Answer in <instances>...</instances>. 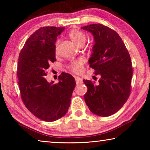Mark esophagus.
<instances>
[{"label": "esophagus", "instance_id": "1", "mask_svg": "<svg viewBox=\"0 0 150 150\" xmlns=\"http://www.w3.org/2000/svg\"><path fill=\"white\" fill-rule=\"evenodd\" d=\"M75 82L77 84H80V83H83V79L80 77H75Z\"/></svg>", "mask_w": 150, "mask_h": 150}]
</instances>
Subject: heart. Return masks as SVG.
Masks as SVG:
<instances>
[{
  "label": "heart",
  "mask_w": 150,
  "mask_h": 150,
  "mask_svg": "<svg viewBox=\"0 0 150 150\" xmlns=\"http://www.w3.org/2000/svg\"><path fill=\"white\" fill-rule=\"evenodd\" d=\"M68 37L69 38L70 40H71L73 43H74L75 45L78 46H82L85 44L86 40L87 39V36L85 33L79 30L73 29L70 30L68 33ZM55 53H57V47L56 45L55 47ZM83 65H84V61L83 59H78L75 62L71 63V64L69 65V69L72 72L77 73H81L83 71Z\"/></svg>",
  "instance_id": "obj_1"
}]
</instances>
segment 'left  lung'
<instances>
[{
  "mask_svg": "<svg viewBox=\"0 0 150 150\" xmlns=\"http://www.w3.org/2000/svg\"><path fill=\"white\" fill-rule=\"evenodd\" d=\"M94 36L95 45L88 60L98 83L83 80L87 85L85 103L96 115L106 117L122 107L130 96L132 67L130 54L117 32L101 24L81 27Z\"/></svg>",
  "mask_w": 150,
  "mask_h": 150,
  "instance_id": "left-lung-1",
  "label": "left lung"
}]
</instances>
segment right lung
<instances>
[{
    "label": "right lung",
    "mask_w": 150,
    "mask_h": 150,
    "mask_svg": "<svg viewBox=\"0 0 150 150\" xmlns=\"http://www.w3.org/2000/svg\"><path fill=\"white\" fill-rule=\"evenodd\" d=\"M65 28H40L30 35L19 55L17 76L20 95L24 105L37 118L52 122L67 112L75 80L62 73L59 82L45 79L51 63L55 62L57 37Z\"/></svg>",
    "instance_id": "obj_1"
}]
</instances>
